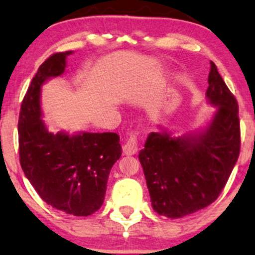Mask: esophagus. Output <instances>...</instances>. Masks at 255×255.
Instances as JSON below:
<instances>
[{
    "instance_id": "esophagus-1",
    "label": "esophagus",
    "mask_w": 255,
    "mask_h": 255,
    "mask_svg": "<svg viewBox=\"0 0 255 255\" xmlns=\"http://www.w3.org/2000/svg\"><path fill=\"white\" fill-rule=\"evenodd\" d=\"M138 137L137 134H131L123 146V151L127 156H132L138 151Z\"/></svg>"
}]
</instances>
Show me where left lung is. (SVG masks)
Returning a JSON list of instances; mask_svg holds the SVG:
<instances>
[{
  "mask_svg": "<svg viewBox=\"0 0 255 255\" xmlns=\"http://www.w3.org/2000/svg\"><path fill=\"white\" fill-rule=\"evenodd\" d=\"M206 96L218 110L200 134L151 132L139 161L153 210L177 219L217 200L240 153L238 102L211 62Z\"/></svg>",
  "mask_w": 255,
  "mask_h": 255,
  "instance_id": "8db88e82",
  "label": "left lung"
}]
</instances>
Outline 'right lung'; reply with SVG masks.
Instances as JSON below:
<instances>
[{
	"label": "right lung",
	"mask_w": 255,
	"mask_h": 255,
	"mask_svg": "<svg viewBox=\"0 0 255 255\" xmlns=\"http://www.w3.org/2000/svg\"><path fill=\"white\" fill-rule=\"evenodd\" d=\"M71 54L56 52L45 59L26 90L18 117L19 163L45 203L68 214L87 217L103 205L109 174L122 147L120 135L114 132L54 134L41 120L42 84L64 72Z\"/></svg>",
	"instance_id": "add662e5"
}]
</instances>
